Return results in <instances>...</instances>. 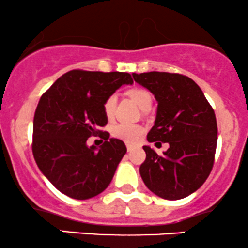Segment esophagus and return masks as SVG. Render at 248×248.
<instances>
[{
    "label": "esophagus",
    "mask_w": 248,
    "mask_h": 248,
    "mask_svg": "<svg viewBox=\"0 0 248 248\" xmlns=\"http://www.w3.org/2000/svg\"><path fill=\"white\" fill-rule=\"evenodd\" d=\"M135 146H134V144H127V150L128 152H132V150H134L135 149Z\"/></svg>",
    "instance_id": "1"
}]
</instances>
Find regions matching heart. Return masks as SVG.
Returning <instances> with one entry per match:
<instances>
[{"mask_svg": "<svg viewBox=\"0 0 248 248\" xmlns=\"http://www.w3.org/2000/svg\"><path fill=\"white\" fill-rule=\"evenodd\" d=\"M127 94L133 99V101L138 105L139 107L143 108L147 105H152V95L148 91L143 90V88H132L127 92ZM118 101V96L115 94L109 95L104 102V112L105 115L108 119H110L114 114L115 105ZM112 135L116 139L128 142V143H135L141 138L142 134L144 133V128L141 124H124V122H120V124H115L114 126L110 129Z\"/></svg>", "mask_w": 248, "mask_h": 248, "instance_id": "obj_1", "label": "heart"}]
</instances>
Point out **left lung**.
Masks as SVG:
<instances>
[{
    "instance_id": "1",
    "label": "left lung",
    "mask_w": 248,
    "mask_h": 248,
    "mask_svg": "<svg viewBox=\"0 0 248 248\" xmlns=\"http://www.w3.org/2000/svg\"><path fill=\"white\" fill-rule=\"evenodd\" d=\"M133 78L157 101L148 142L169 143L162 156L143 146L147 156L140 167L141 177L158 197L169 201L187 197L203 186L213 167L218 136L215 112L189 77L153 71L133 73Z\"/></svg>"
}]
</instances>
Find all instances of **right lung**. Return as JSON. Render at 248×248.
Here are the masks:
<instances>
[{"mask_svg": "<svg viewBox=\"0 0 248 248\" xmlns=\"http://www.w3.org/2000/svg\"><path fill=\"white\" fill-rule=\"evenodd\" d=\"M124 84H133L129 73L73 70L42 95L33 118V157L64 195L82 201L109 186L127 148L99 128L107 124L105 100ZM99 132L104 144L88 147L87 139Z\"/></svg>", "mask_w": 248, "mask_h": 248, "instance_id": "1", "label": "right lung"}]
</instances>
